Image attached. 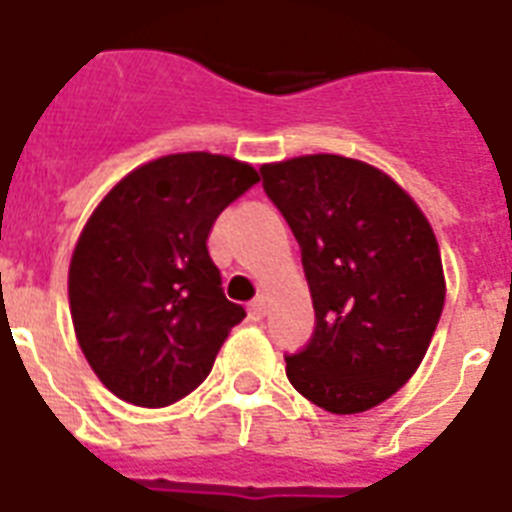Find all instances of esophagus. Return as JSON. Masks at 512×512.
Wrapping results in <instances>:
<instances>
[{"label": "esophagus", "instance_id": "1", "mask_svg": "<svg viewBox=\"0 0 512 512\" xmlns=\"http://www.w3.org/2000/svg\"><path fill=\"white\" fill-rule=\"evenodd\" d=\"M265 311H268V303H265V297H257V300H252V303H249V316H252L255 321L263 319Z\"/></svg>", "mask_w": 512, "mask_h": 512}]
</instances>
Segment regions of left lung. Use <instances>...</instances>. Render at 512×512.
I'll use <instances>...</instances> for the list:
<instances>
[{
    "instance_id": "left-lung-1",
    "label": "left lung",
    "mask_w": 512,
    "mask_h": 512,
    "mask_svg": "<svg viewBox=\"0 0 512 512\" xmlns=\"http://www.w3.org/2000/svg\"><path fill=\"white\" fill-rule=\"evenodd\" d=\"M300 241L316 332L287 377L332 414L388 401L428 353L446 300L436 233L417 201L372 164L337 154L260 167Z\"/></svg>"
}]
</instances>
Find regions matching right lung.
Masks as SVG:
<instances>
[{
  "label": "right lung",
  "instance_id": "add662e5",
  "mask_svg": "<svg viewBox=\"0 0 512 512\" xmlns=\"http://www.w3.org/2000/svg\"><path fill=\"white\" fill-rule=\"evenodd\" d=\"M260 180L207 151L159 156L119 180L87 217L68 265L76 342L127 404H175L199 388L247 313L223 295L207 239Z\"/></svg>",
  "mask_w": 512,
  "mask_h": 512
}]
</instances>
